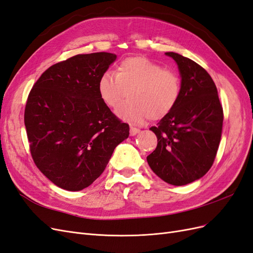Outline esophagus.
I'll return each instance as SVG.
<instances>
[{"label":"esophagus","instance_id":"obj_1","mask_svg":"<svg viewBox=\"0 0 253 253\" xmlns=\"http://www.w3.org/2000/svg\"><path fill=\"white\" fill-rule=\"evenodd\" d=\"M140 132V129L139 128H137V127H134V126H131V131H129V134H131V136H135V135H137Z\"/></svg>","mask_w":253,"mask_h":253}]
</instances>
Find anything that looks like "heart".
Here are the masks:
<instances>
[{
	"label": "heart",
	"mask_w": 253,
	"mask_h": 253,
	"mask_svg": "<svg viewBox=\"0 0 253 253\" xmlns=\"http://www.w3.org/2000/svg\"><path fill=\"white\" fill-rule=\"evenodd\" d=\"M97 87L101 100L111 109H117L129 90V100L116 113L132 124L166 117L178 103L181 93L178 75L145 57L124 59L116 74L105 72L100 76Z\"/></svg>",
	"instance_id": "obj_1"
}]
</instances>
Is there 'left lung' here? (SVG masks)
I'll list each match as a JSON object with an SVG mask.
<instances>
[{
  "instance_id": "1",
  "label": "left lung",
  "mask_w": 253,
  "mask_h": 253,
  "mask_svg": "<svg viewBox=\"0 0 253 253\" xmlns=\"http://www.w3.org/2000/svg\"><path fill=\"white\" fill-rule=\"evenodd\" d=\"M178 66L181 93L178 103L156 126L157 147L147 157L152 171L173 186L200 179L216 156L224 114L210 75L193 60L166 52Z\"/></svg>"
}]
</instances>
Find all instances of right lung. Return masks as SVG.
I'll use <instances>...</instances> for the list:
<instances>
[{
	"mask_svg": "<svg viewBox=\"0 0 253 253\" xmlns=\"http://www.w3.org/2000/svg\"><path fill=\"white\" fill-rule=\"evenodd\" d=\"M117 56L77 55L50 66L34 84L24 122L36 166L59 188L80 191L104 171L127 124L98 94V80Z\"/></svg>",
	"mask_w": 253,
	"mask_h": 253,
	"instance_id": "right-lung-1",
	"label": "right lung"
}]
</instances>
